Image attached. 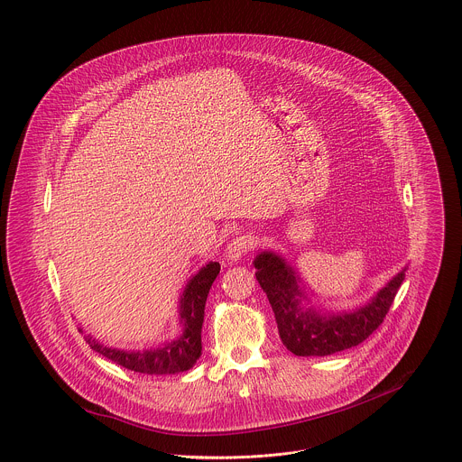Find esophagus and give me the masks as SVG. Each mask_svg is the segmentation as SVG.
<instances>
[{"label":"esophagus","mask_w":462,"mask_h":462,"mask_svg":"<svg viewBox=\"0 0 462 462\" xmlns=\"http://www.w3.org/2000/svg\"><path fill=\"white\" fill-rule=\"evenodd\" d=\"M255 245H257V239H255L254 236H248V234L237 236L236 239H232V241L226 245L225 255H226L228 261L236 263V261H239L245 254L252 252V250L255 248Z\"/></svg>","instance_id":"esophagus-1"}]
</instances>
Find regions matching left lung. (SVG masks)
<instances>
[{"label": "left lung", "instance_id": "8db88e82", "mask_svg": "<svg viewBox=\"0 0 462 462\" xmlns=\"http://www.w3.org/2000/svg\"><path fill=\"white\" fill-rule=\"evenodd\" d=\"M255 277L268 294L277 319L278 334L298 357H325L361 345L383 321L405 278V268L389 280L368 305L352 312H321L305 307L309 301L298 273L273 252L255 257Z\"/></svg>", "mask_w": 462, "mask_h": 462}]
</instances>
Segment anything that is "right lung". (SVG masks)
Wrapping results in <instances>:
<instances>
[{
    "label": "right lung",
    "mask_w": 462,
    "mask_h": 462,
    "mask_svg": "<svg viewBox=\"0 0 462 462\" xmlns=\"http://www.w3.org/2000/svg\"><path fill=\"white\" fill-rule=\"evenodd\" d=\"M219 263L205 264L185 285L180 298V325L182 334L164 346L141 352H126L108 348L88 336V343L94 352L110 359L112 363L146 374H171L187 371L196 365L201 356V325L205 314V301L212 282L219 275ZM82 332V328H80Z\"/></svg>",
    "instance_id": "1"
}]
</instances>
